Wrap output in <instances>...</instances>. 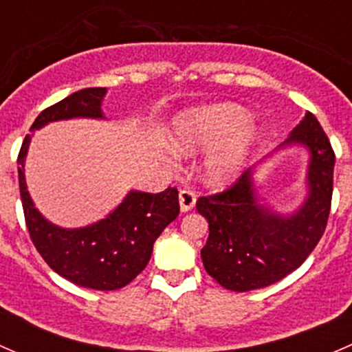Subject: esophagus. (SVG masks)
<instances>
[{
	"mask_svg": "<svg viewBox=\"0 0 352 352\" xmlns=\"http://www.w3.org/2000/svg\"><path fill=\"white\" fill-rule=\"evenodd\" d=\"M179 204H180V211L187 212L196 206V194L189 189H184L179 192Z\"/></svg>",
	"mask_w": 352,
	"mask_h": 352,
	"instance_id": "34e87169",
	"label": "esophagus"
}]
</instances>
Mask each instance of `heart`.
Segmentation results:
<instances>
[{"instance_id": "1", "label": "heart", "mask_w": 352, "mask_h": 352, "mask_svg": "<svg viewBox=\"0 0 352 352\" xmlns=\"http://www.w3.org/2000/svg\"><path fill=\"white\" fill-rule=\"evenodd\" d=\"M170 143L180 153L208 150L202 173L209 186L228 187L242 177L258 138L247 110L236 104L187 109L173 117Z\"/></svg>"}]
</instances>
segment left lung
<instances>
[{
  "mask_svg": "<svg viewBox=\"0 0 352 352\" xmlns=\"http://www.w3.org/2000/svg\"><path fill=\"white\" fill-rule=\"evenodd\" d=\"M289 146H303L310 155L308 194L289 214L276 212L262 202L252 168L232 189L197 199L199 214L209 223L208 242L201 250L202 264L226 289L243 293L281 281L307 261L324 235L336 155L314 113H305L278 150Z\"/></svg>",
  "mask_w": 352,
  "mask_h": 352,
  "instance_id": "left-lung-1",
  "label": "left lung"
}]
</instances>
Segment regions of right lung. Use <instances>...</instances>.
Wrapping results in <instances>:
<instances>
[{
  "label": "right lung",
  "mask_w": 352,
  "mask_h": 352,
  "mask_svg": "<svg viewBox=\"0 0 352 352\" xmlns=\"http://www.w3.org/2000/svg\"><path fill=\"white\" fill-rule=\"evenodd\" d=\"M107 88H85L38 113L30 131L69 119H105ZM34 134H27L19 155V182L25 223L38 254L49 267L78 286L98 291L129 285L150 262L160 233L179 216V192L168 187L150 194L129 190L119 206L97 223L61 228L35 208L25 182V158Z\"/></svg>",
  "instance_id": "right-lung-1"
}]
</instances>
